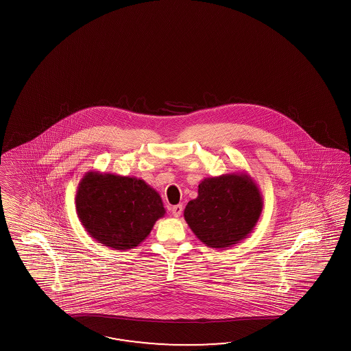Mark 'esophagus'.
Wrapping results in <instances>:
<instances>
[{
  "label": "esophagus",
  "mask_w": 351,
  "mask_h": 351,
  "mask_svg": "<svg viewBox=\"0 0 351 351\" xmlns=\"http://www.w3.org/2000/svg\"><path fill=\"white\" fill-rule=\"evenodd\" d=\"M182 212H183V206L182 204H177V206H174L172 208L173 216L177 217V218L182 215Z\"/></svg>",
  "instance_id": "1"
}]
</instances>
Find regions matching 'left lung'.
<instances>
[{
	"instance_id": "left-lung-1",
	"label": "left lung",
	"mask_w": 351,
	"mask_h": 351,
	"mask_svg": "<svg viewBox=\"0 0 351 351\" xmlns=\"http://www.w3.org/2000/svg\"><path fill=\"white\" fill-rule=\"evenodd\" d=\"M263 208L261 191L247 173L204 178L188 202L184 219L197 239L212 248H227L247 239Z\"/></svg>"
}]
</instances>
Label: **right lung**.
Instances as JSON below:
<instances>
[{
    "mask_svg": "<svg viewBox=\"0 0 351 351\" xmlns=\"http://www.w3.org/2000/svg\"><path fill=\"white\" fill-rule=\"evenodd\" d=\"M75 204L90 236L114 250L139 246L165 215L160 195L143 179L94 171L80 180Z\"/></svg>",
    "mask_w": 351,
    "mask_h": 351,
    "instance_id": "right-lung-1",
    "label": "right lung"
}]
</instances>
